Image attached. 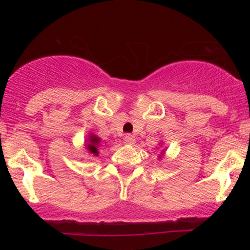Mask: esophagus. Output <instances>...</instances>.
<instances>
[{
  "instance_id": "obj_1",
  "label": "esophagus",
  "mask_w": 250,
  "mask_h": 250,
  "mask_svg": "<svg viewBox=\"0 0 250 250\" xmlns=\"http://www.w3.org/2000/svg\"><path fill=\"white\" fill-rule=\"evenodd\" d=\"M124 140H125V142L127 143V145L133 146L135 143V138L133 135H131V134H126Z\"/></svg>"
}]
</instances>
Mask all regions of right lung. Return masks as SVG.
Returning <instances> with one entry per match:
<instances>
[{
    "label": "right lung",
    "instance_id": "obj_1",
    "mask_svg": "<svg viewBox=\"0 0 250 250\" xmlns=\"http://www.w3.org/2000/svg\"><path fill=\"white\" fill-rule=\"evenodd\" d=\"M99 146H100V138H98L97 135L90 134V138H88V143L86 145V148L90 153L93 156L99 155Z\"/></svg>",
    "mask_w": 250,
    "mask_h": 250
}]
</instances>
